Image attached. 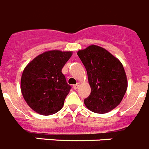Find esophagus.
I'll return each instance as SVG.
<instances>
[{"instance_id": "34e87169", "label": "esophagus", "mask_w": 149, "mask_h": 149, "mask_svg": "<svg viewBox=\"0 0 149 149\" xmlns=\"http://www.w3.org/2000/svg\"><path fill=\"white\" fill-rule=\"evenodd\" d=\"M78 86H79V84H78V83H77V84H75V85H74V86H73V89H77V88H78Z\"/></svg>"}]
</instances>
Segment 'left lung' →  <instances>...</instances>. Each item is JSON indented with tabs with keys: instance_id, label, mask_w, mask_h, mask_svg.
<instances>
[{
	"instance_id": "obj_1",
	"label": "left lung",
	"mask_w": 149,
	"mask_h": 149,
	"mask_svg": "<svg viewBox=\"0 0 149 149\" xmlns=\"http://www.w3.org/2000/svg\"><path fill=\"white\" fill-rule=\"evenodd\" d=\"M77 55L87 72L91 93L84 104L91 111L106 113L120 104L127 88L122 63L104 48L90 45Z\"/></svg>"
}]
</instances>
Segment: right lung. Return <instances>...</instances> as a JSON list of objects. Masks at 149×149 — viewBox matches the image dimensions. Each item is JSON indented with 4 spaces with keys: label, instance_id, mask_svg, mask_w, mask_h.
I'll list each match as a JSON object with an SVG mask.
<instances>
[{
    "label": "right lung",
    "instance_id": "obj_1",
    "mask_svg": "<svg viewBox=\"0 0 149 149\" xmlns=\"http://www.w3.org/2000/svg\"><path fill=\"white\" fill-rule=\"evenodd\" d=\"M72 55V51H46L24 69L21 79L22 95L30 108L39 114L52 115L63 107L71 86L62 68Z\"/></svg>",
    "mask_w": 149,
    "mask_h": 149
}]
</instances>
